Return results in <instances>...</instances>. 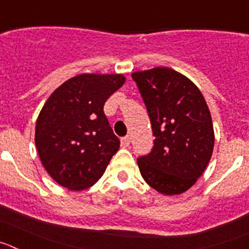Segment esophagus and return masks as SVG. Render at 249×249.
I'll use <instances>...</instances> for the list:
<instances>
[{
  "instance_id": "1",
  "label": "esophagus",
  "mask_w": 249,
  "mask_h": 249,
  "mask_svg": "<svg viewBox=\"0 0 249 249\" xmlns=\"http://www.w3.org/2000/svg\"><path fill=\"white\" fill-rule=\"evenodd\" d=\"M129 142H131V138H129V136H124V137L121 138V144H122L123 147H128Z\"/></svg>"
}]
</instances>
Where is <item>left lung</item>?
<instances>
[{"label": "left lung", "instance_id": "8db88e82", "mask_svg": "<svg viewBox=\"0 0 249 249\" xmlns=\"http://www.w3.org/2000/svg\"><path fill=\"white\" fill-rule=\"evenodd\" d=\"M132 78L156 137L148 155L137 158L141 175L160 193L179 195L201 177L212 156L208 106L195 83L171 68L135 72Z\"/></svg>", "mask_w": 249, "mask_h": 249}]
</instances>
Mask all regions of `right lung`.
I'll return each instance as SVG.
<instances>
[{
	"instance_id": "right-lung-1",
	"label": "right lung",
	"mask_w": 249,
	"mask_h": 249,
	"mask_svg": "<svg viewBox=\"0 0 249 249\" xmlns=\"http://www.w3.org/2000/svg\"><path fill=\"white\" fill-rule=\"evenodd\" d=\"M124 81L122 74H78L45 103L35 142L43 167L58 184L81 191L102 177L120 148L103 106Z\"/></svg>"
}]
</instances>
